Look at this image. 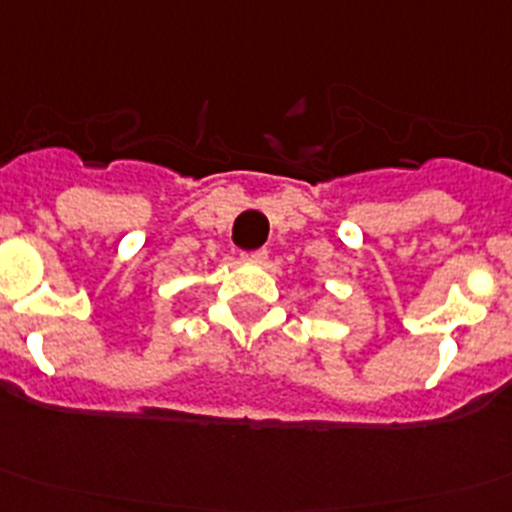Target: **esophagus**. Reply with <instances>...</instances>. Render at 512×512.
<instances>
[{"label": "esophagus", "instance_id": "esophagus-1", "mask_svg": "<svg viewBox=\"0 0 512 512\" xmlns=\"http://www.w3.org/2000/svg\"><path fill=\"white\" fill-rule=\"evenodd\" d=\"M266 248H259V251H246V253H241V259L243 261H248V264H261V261L266 259Z\"/></svg>", "mask_w": 512, "mask_h": 512}]
</instances>
